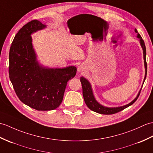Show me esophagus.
Segmentation results:
<instances>
[{
    "instance_id": "esophagus-1",
    "label": "esophagus",
    "mask_w": 153,
    "mask_h": 153,
    "mask_svg": "<svg viewBox=\"0 0 153 153\" xmlns=\"http://www.w3.org/2000/svg\"><path fill=\"white\" fill-rule=\"evenodd\" d=\"M77 70H78V72H83V71L85 70V68H84V66H83V65H79V66L77 67Z\"/></svg>"
}]
</instances>
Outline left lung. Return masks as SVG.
I'll list each match as a JSON object with an SVG mask.
<instances>
[{
  "mask_svg": "<svg viewBox=\"0 0 153 153\" xmlns=\"http://www.w3.org/2000/svg\"><path fill=\"white\" fill-rule=\"evenodd\" d=\"M135 32L137 33V38H139V41L140 45L143 49V59H144V66H145V77L143 81V85L144 83V81L146 79L147 76V62H146V48H145V43L143 39H142L140 34L138 33L137 30L136 28H135ZM80 81L81 85H82V88H83V96L84 98V100L85 104L87 105V107L89 108L92 111L94 112H97L98 113H100V114H104V115H111V114H114V113H118L120 111H122L124 109H125L128 107H129L130 105L133 104L136 101L138 97L140 94V92L141 90H140L139 93H138L137 97L135 98L134 100L130 102L129 104L126 105H123V106H119V107H107V106H104L99 103L97 99H96L94 93H93V90L92 88V86L91 83L88 81L86 78L84 77H81Z\"/></svg>",
  "mask_w": 153,
  "mask_h": 153,
  "instance_id": "left-lung-1",
  "label": "left lung"
}]
</instances>
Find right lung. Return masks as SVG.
Here are the masks:
<instances>
[{
	"instance_id": "add662e5",
	"label": "right lung",
	"mask_w": 153,
	"mask_h": 153,
	"mask_svg": "<svg viewBox=\"0 0 153 153\" xmlns=\"http://www.w3.org/2000/svg\"><path fill=\"white\" fill-rule=\"evenodd\" d=\"M47 27L33 20L16 35L9 53V77L23 104L38 111L57 108L62 101L68 81L76 76L74 66L49 68L39 62L31 34Z\"/></svg>"
}]
</instances>
